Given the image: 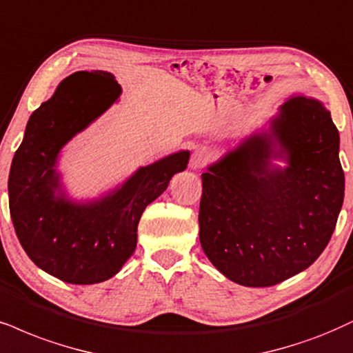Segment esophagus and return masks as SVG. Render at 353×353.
I'll return each instance as SVG.
<instances>
[{
    "label": "esophagus",
    "instance_id": "34e87169",
    "mask_svg": "<svg viewBox=\"0 0 353 353\" xmlns=\"http://www.w3.org/2000/svg\"><path fill=\"white\" fill-rule=\"evenodd\" d=\"M210 150L204 149V147H199L193 152V155H191V162H190V167L191 168H203L204 165L208 163V160H210Z\"/></svg>",
    "mask_w": 353,
    "mask_h": 353
}]
</instances>
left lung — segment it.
<instances>
[{
  "label": "left lung",
  "instance_id": "8db88e82",
  "mask_svg": "<svg viewBox=\"0 0 353 353\" xmlns=\"http://www.w3.org/2000/svg\"><path fill=\"white\" fill-rule=\"evenodd\" d=\"M272 158H283L280 169ZM199 242L243 286H273L323 254L343 203L339 130L317 99L291 97L270 121L201 175Z\"/></svg>",
  "mask_w": 353,
  "mask_h": 353
}]
</instances>
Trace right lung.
<instances>
[{
	"mask_svg": "<svg viewBox=\"0 0 353 353\" xmlns=\"http://www.w3.org/2000/svg\"><path fill=\"white\" fill-rule=\"evenodd\" d=\"M121 86L108 72H77L29 117L11 163L8 193L16 236L29 259L72 285L114 276L137 245L143 210L188 165L181 150L141 167L123 186L90 203L65 196L57 173L60 150L117 101Z\"/></svg>",
	"mask_w": 353,
	"mask_h": 353,
	"instance_id": "1",
	"label": "right lung"
}]
</instances>
